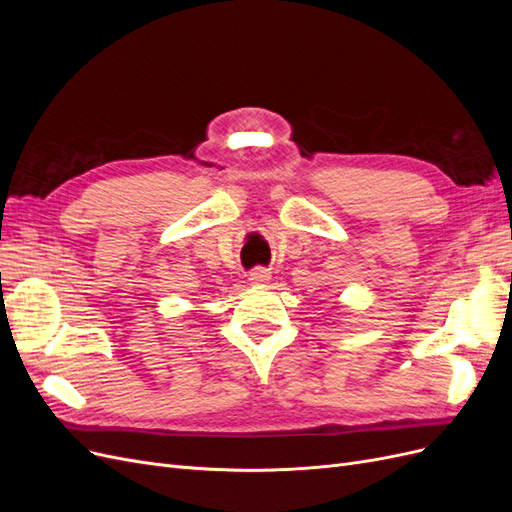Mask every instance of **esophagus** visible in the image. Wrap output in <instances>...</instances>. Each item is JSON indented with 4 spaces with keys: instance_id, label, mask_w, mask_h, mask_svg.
Listing matches in <instances>:
<instances>
[{
    "instance_id": "esophagus-1",
    "label": "esophagus",
    "mask_w": 512,
    "mask_h": 512,
    "mask_svg": "<svg viewBox=\"0 0 512 512\" xmlns=\"http://www.w3.org/2000/svg\"><path fill=\"white\" fill-rule=\"evenodd\" d=\"M247 280L256 286H265L271 280V271L265 267H256L254 271H250V277H247Z\"/></svg>"
}]
</instances>
